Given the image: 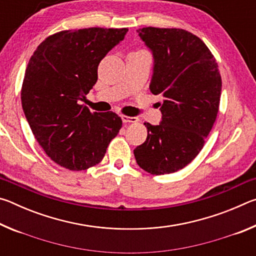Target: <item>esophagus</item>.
<instances>
[{
  "label": "esophagus",
  "instance_id": "esophagus-1",
  "mask_svg": "<svg viewBox=\"0 0 256 256\" xmlns=\"http://www.w3.org/2000/svg\"><path fill=\"white\" fill-rule=\"evenodd\" d=\"M122 120L123 123H136L138 118H130V116L122 115Z\"/></svg>",
  "mask_w": 256,
  "mask_h": 256
}]
</instances>
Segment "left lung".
<instances>
[{
  "mask_svg": "<svg viewBox=\"0 0 256 256\" xmlns=\"http://www.w3.org/2000/svg\"><path fill=\"white\" fill-rule=\"evenodd\" d=\"M154 55L150 92L162 94L159 125L144 123L148 136L134 149L142 170L152 175L182 170L196 157L216 122L222 76L210 50L184 29L136 30Z\"/></svg>",
  "mask_w": 256,
  "mask_h": 256,
  "instance_id": "left-lung-1",
  "label": "left lung"
}]
</instances>
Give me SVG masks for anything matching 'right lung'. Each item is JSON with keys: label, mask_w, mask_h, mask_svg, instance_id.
I'll list each match as a JSON object with an SVG mask.
<instances>
[{"label": "right lung", "mask_w": 256, "mask_h": 256, "mask_svg": "<svg viewBox=\"0 0 256 256\" xmlns=\"http://www.w3.org/2000/svg\"><path fill=\"white\" fill-rule=\"evenodd\" d=\"M128 28L64 30L37 47L26 68L21 104L38 144L60 166L84 170L99 164L122 128L112 112L81 105L97 82L98 66Z\"/></svg>", "instance_id": "obj_1"}]
</instances>
